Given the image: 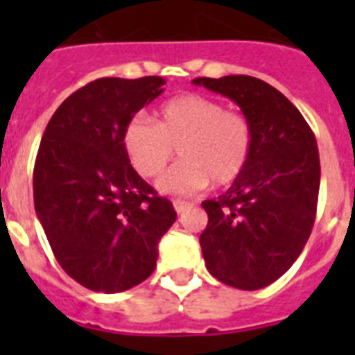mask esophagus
Returning a JSON list of instances; mask_svg holds the SVG:
<instances>
[{
    "label": "esophagus",
    "instance_id": "obj_1",
    "mask_svg": "<svg viewBox=\"0 0 355 355\" xmlns=\"http://www.w3.org/2000/svg\"><path fill=\"white\" fill-rule=\"evenodd\" d=\"M173 206H175V211H177V214H182V211H186L188 208H191V205H189V202H186V200H180V199L173 200Z\"/></svg>",
    "mask_w": 355,
    "mask_h": 355
}]
</instances>
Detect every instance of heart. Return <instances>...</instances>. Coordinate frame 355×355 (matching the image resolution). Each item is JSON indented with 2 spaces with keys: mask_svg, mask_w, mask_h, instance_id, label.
<instances>
[{
  "mask_svg": "<svg viewBox=\"0 0 355 355\" xmlns=\"http://www.w3.org/2000/svg\"><path fill=\"white\" fill-rule=\"evenodd\" d=\"M123 149L138 175L158 177L173 149L180 160L160 178L164 193L193 195L208 184L223 188L241 177L252 150V127L245 116L199 94L173 97L156 123L138 114L121 134Z\"/></svg>",
  "mask_w": 355,
  "mask_h": 355,
  "instance_id": "heart-1",
  "label": "heart"
}]
</instances>
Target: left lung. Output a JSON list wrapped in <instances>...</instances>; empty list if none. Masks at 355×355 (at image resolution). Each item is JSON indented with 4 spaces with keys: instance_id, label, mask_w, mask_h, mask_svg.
Returning <instances> with one entry per match:
<instances>
[{
    "instance_id": "8db88e82",
    "label": "left lung",
    "mask_w": 355,
    "mask_h": 355,
    "mask_svg": "<svg viewBox=\"0 0 355 355\" xmlns=\"http://www.w3.org/2000/svg\"><path fill=\"white\" fill-rule=\"evenodd\" d=\"M191 83L228 97L252 127L241 177L202 202L208 225L199 243L214 278L256 291L295 263L311 234L320 184L317 141L297 107L265 80L227 75Z\"/></svg>"
}]
</instances>
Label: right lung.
I'll use <instances>...</instances> for the list:
<instances>
[{
    "label": "right lung",
    "mask_w": 355,
    "mask_h": 355,
    "mask_svg": "<svg viewBox=\"0 0 355 355\" xmlns=\"http://www.w3.org/2000/svg\"><path fill=\"white\" fill-rule=\"evenodd\" d=\"M166 85L105 77L66 99L42 136L33 191L55 258L75 282L121 293L149 278L177 211L134 171L123 127Z\"/></svg>",
    "instance_id": "obj_1"
}]
</instances>
